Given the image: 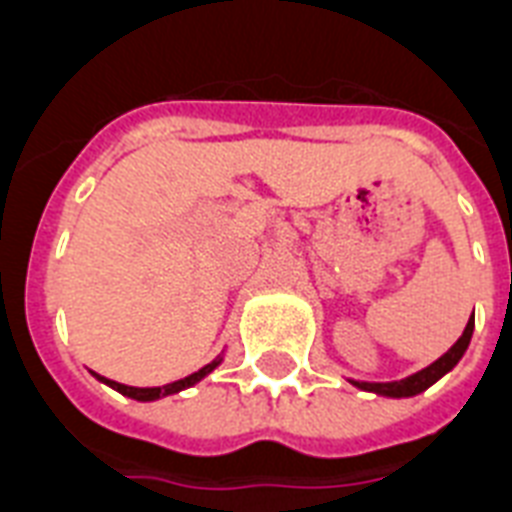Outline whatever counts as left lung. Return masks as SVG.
I'll list each match as a JSON object with an SVG mask.
<instances>
[{
  "mask_svg": "<svg viewBox=\"0 0 512 512\" xmlns=\"http://www.w3.org/2000/svg\"><path fill=\"white\" fill-rule=\"evenodd\" d=\"M471 335H474V316L468 319L466 329H463V335L458 337L453 348L447 350L445 356L437 358L432 366H426L418 374L408 379H400V382H356V387L369 392H379V395H387V398H411V395H418V392H424L426 387H432L439 377H445L447 371L453 369L455 363L463 358L466 353L468 342H471Z\"/></svg>",
  "mask_w": 512,
  "mask_h": 512,
  "instance_id": "8db88e82",
  "label": "left lung"
}]
</instances>
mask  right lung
Segmentation results:
<instances>
[{
	"instance_id": "add662e5",
	"label": "right lung",
	"mask_w": 512,
	"mask_h": 512,
	"mask_svg": "<svg viewBox=\"0 0 512 512\" xmlns=\"http://www.w3.org/2000/svg\"><path fill=\"white\" fill-rule=\"evenodd\" d=\"M217 363H219V361L209 363V366H204V369L193 371L190 377L177 379V382L164 384V387H130V384H122V382H114V379L99 377V374H96V377L104 379V382H107L109 387H114V390L122 392V395H128V398H135V400H156V398H162V395H172V392H180V390H185V387H190V384H196L198 379H204L206 374H209V371L214 369V366H217Z\"/></svg>"
}]
</instances>
